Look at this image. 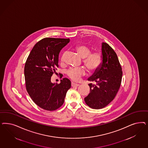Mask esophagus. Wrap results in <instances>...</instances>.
<instances>
[{"label":"esophagus","instance_id":"obj_1","mask_svg":"<svg viewBox=\"0 0 148 148\" xmlns=\"http://www.w3.org/2000/svg\"><path fill=\"white\" fill-rule=\"evenodd\" d=\"M79 86V84H77L75 83H73V82H72L71 83V86L72 87H74V86Z\"/></svg>","mask_w":148,"mask_h":148}]
</instances>
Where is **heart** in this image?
Instances as JSON below:
<instances>
[{
    "mask_svg": "<svg viewBox=\"0 0 148 148\" xmlns=\"http://www.w3.org/2000/svg\"><path fill=\"white\" fill-rule=\"evenodd\" d=\"M79 57L83 59L84 66L89 71L95 70L100 65L102 62V56L100 53L94 52L91 53L90 49L86 46L80 45L76 48ZM63 58H62V60ZM85 70L82 68H71L67 71V75L72 80L79 81L82 76L85 75Z\"/></svg>",
    "mask_w": 148,
    "mask_h": 148,
    "instance_id": "heart-1",
    "label": "heart"
}]
</instances>
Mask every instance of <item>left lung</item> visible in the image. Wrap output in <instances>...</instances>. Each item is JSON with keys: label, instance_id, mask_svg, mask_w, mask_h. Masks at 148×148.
I'll use <instances>...</instances> for the list:
<instances>
[{"label": "left lung", "instance_id": "obj_1", "mask_svg": "<svg viewBox=\"0 0 148 148\" xmlns=\"http://www.w3.org/2000/svg\"><path fill=\"white\" fill-rule=\"evenodd\" d=\"M102 62L90 77L89 95L84 98L86 104L92 109L104 108L114 99L121 82L123 72L116 54L106 42H102Z\"/></svg>", "mask_w": 148, "mask_h": 148}]
</instances>
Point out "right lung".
Segmentation results:
<instances>
[{
  "mask_svg": "<svg viewBox=\"0 0 148 148\" xmlns=\"http://www.w3.org/2000/svg\"><path fill=\"white\" fill-rule=\"evenodd\" d=\"M69 42V38H43L34 46L27 59L26 89L34 102L43 110L52 111L60 107L71 88V81L66 78L58 84L51 82L58 67L59 53Z\"/></svg>",
  "mask_w": 148,
  "mask_h": 148,
  "instance_id": "add662e5",
  "label": "right lung"
}]
</instances>
